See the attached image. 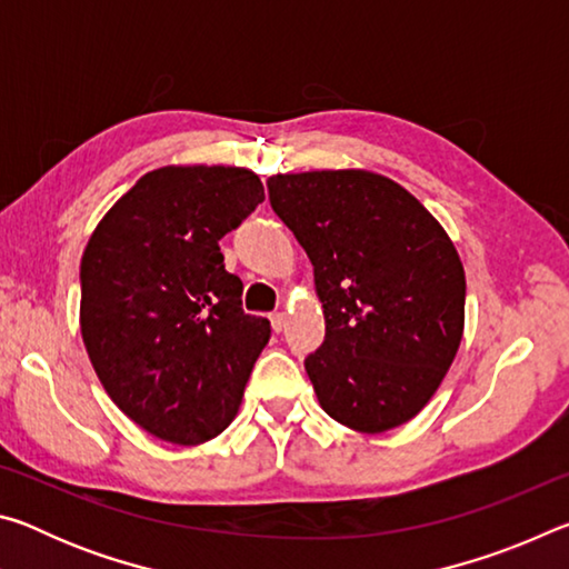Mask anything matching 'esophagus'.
<instances>
[{"mask_svg":"<svg viewBox=\"0 0 569 569\" xmlns=\"http://www.w3.org/2000/svg\"><path fill=\"white\" fill-rule=\"evenodd\" d=\"M271 326H273L276 333H281L286 329V313H281V311L271 313Z\"/></svg>","mask_w":569,"mask_h":569,"instance_id":"1","label":"esophagus"}]
</instances>
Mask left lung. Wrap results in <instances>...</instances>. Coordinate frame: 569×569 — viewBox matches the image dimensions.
Wrapping results in <instances>:
<instances>
[{
  "instance_id": "left-lung-1",
  "label": "left lung",
  "mask_w": 569,
  "mask_h": 569,
  "mask_svg": "<svg viewBox=\"0 0 569 569\" xmlns=\"http://www.w3.org/2000/svg\"><path fill=\"white\" fill-rule=\"evenodd\" d=\"M268 200L313 266L326 339L306 359L321 409L361 435L401 427L465 336V266L409 190L361 168L278 172Z\"/></svg>"
}]
</instances>
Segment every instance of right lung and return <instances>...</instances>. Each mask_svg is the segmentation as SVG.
Returning <instances> with one entry per match:
<instances>
[{
  "instance_id": "add662e5",
  "label": "right lung",
  "mask_w": 569,
  "mask_h": 569,
  "mask_svg": "<svg viewBox=\"0 0 569 569\" xmlns=\"http://www.w3.org/2000/svg\"><path fill=\"white\" fill-rule=\"evenodd\" d=\"M236 166L146 172L102 216L80 263V331L108 397L170 445L216 439L236 419L271 323L240 308L218 240L261 203Z\"/></svg>"
}]
</instances>
